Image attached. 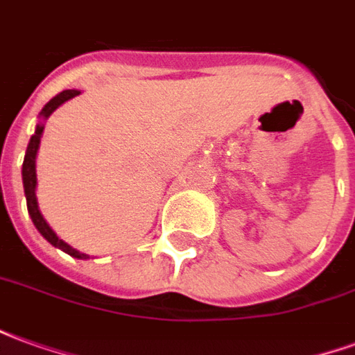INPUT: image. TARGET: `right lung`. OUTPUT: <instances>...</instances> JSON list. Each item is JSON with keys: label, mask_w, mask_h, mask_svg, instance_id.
<instances>
[{"label": "right lung", "mask_w": 355, "mask_h": 355, "mask_svg": "<svg viewBox=\"0 0 355 355\" xmlns=\"http://www.w3.org/2000/svg\"><path fill=\"white\" fill-rule=\"evenodd\" d=\"M78 94H80L78 89H66L62 93H58L57 96H53V98L43 106V110L40 112V117H42V119H47L60 104H64L66 101H70V98L78 96ZM42 135L43 123L40 121L37 127H35V132L32 135V139L28 142L26 155H24V163H22V184H24V193H26L28 213L32 216V223H34V226L37 228V232L49 241L51 245L62 249L64 253H68L70 257H73V259H89V254L80 253L78 249H73V247H70L66 241H62V239L58 238L57 234L51 230L49 224L45 223L42 211L37 207V198H35V186H37V177H35V157H37V148H40V142H42Z\"/></svg>", "instance_id": "right-lung-1"}]
</instances>
